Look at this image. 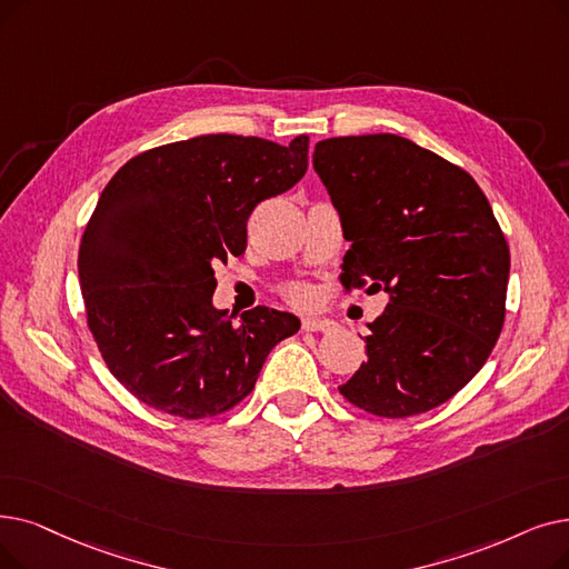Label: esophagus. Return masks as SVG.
<instances>
[{
    "label": "esophagus",
    "instance_id": "obj_1",
    "mask_svg": "<svg viewBox=\"0 0 569 569\" xmlns=\"http://www.w3.org/2000/svg\"><path fill=\"white\" fill-rule=\"evenodd\" d=\"M335 328V320L320 318V316H307L302 318V330L307 332H330Z\"/></svg>",
    "mask_w": 569,
    "mask_h": 569
}]
</instances>
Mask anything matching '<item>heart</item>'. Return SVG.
Returning a JSON list of instances; mask_svg holds the SVG:
<instances>
[{
    "instance_id": "b5f03b06",
    "label": "heart",
    "mask_w": 569,
    "mask_h": 569,
    "mask_svg": "<svg viewBox=\"0 0 569 569\" xmlns=\"http://www.w3.org/2000/svg\"><path fill=\"white\" fill-rule=\"evenodd\" d=\"M286 298H288L290 302H298V305H302V302H309V298H311V290H309L307 286H290V288L286 290Z\"/></svg>"
}]
</instances>
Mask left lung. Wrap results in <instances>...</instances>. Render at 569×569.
<instances>
[{"label": "left lung", "mask_w": 569, "mask_h": 569, "mask_svg": "<svg viewBox=\"0 0 569 569\" xmlns=\"http://www.w3.org/2000/svg\"><path fill=\"white\" fill-rule=\"evenodd\" d=\"M313 169L351 241L339 281L390 298L339 392L381 418L451 400L488 360L507 313L509 246L486 194L462 167L398 134L318 141Z\"/></svg>", "instance_id": "1"}]
</instances>
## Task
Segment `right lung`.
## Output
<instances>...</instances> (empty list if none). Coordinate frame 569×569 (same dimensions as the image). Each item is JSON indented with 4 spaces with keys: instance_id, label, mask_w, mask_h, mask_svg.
I'll return each mask as SVG.
<instances>
[{
    "instance_id": "add662e5",
    "label": "right lung",
    "mask_w": 569,
    "mask_h": 569,
    "mask_svg": "<svg viewBox=\"0 0 569 569\" xmlns=\"http://www.w3.org/2000/svg\"><path fill=\"white\" fill-rule=\"evenodd\" d=\"M309 137L202 134L143 151L100 194L79 249L88 328L137 400L188 418L220 416L258 381L298 316L211 305L213 264L246 251V223L307 171Z\"/></svg>"
}]
</instances>
